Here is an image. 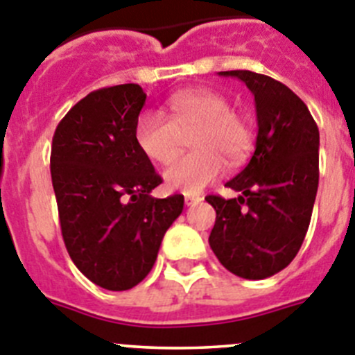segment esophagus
Masks as SVG:
<instances>
[{"instance_id":"1","label":"esophagus","mask_w":355,"mask_h":355,"mask_svg":"<svg viewBox=\"0 0 355 355\" xmlns=\"http://www.w3.org/2000/svg\"><path fill=\"white\" fill-rule=\"evenodd\" d=\"M201 200H203L201 196H191V194H187V196H185V205L193 207V205H196V203H200Z\"/></svg>"}]
</instances>
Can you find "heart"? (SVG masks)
<instances>
[{
	"instance_id": "1",
	"label": "heart",
	"mask_w": 355,
	"mask_h": 355,
	"mask_svg": "<svg viewBox=\"0 0 355 355\" xmlns=\"http://www.w3.org/2000/svg\"><path fill=\"white\" fill-rule=\"evenodd\" d=\"M168 116L145 111L136 122L134 138L139 150L157 164H170L182 148V136H191L193 154L178 159L164 171L166 187L196 194L230 166L242 162L253 143V129L233 111L232 102L219 92L185 90L171 95Z\"/></svg>"
}]
</instances>
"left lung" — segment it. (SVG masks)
Wrapping results in <instances>:
<instances>
[{"label":"left lung","mask_w":355,"mask_h":355,"mask_svg":"<svg viewBox=\"0 0 355 355\" xmlns=\"http://www.w3.org/2000/svg\"><path fill=\"white\" fill-rule=\"evenodd\" d=\"M254 95L258 136L244 170L226 182L242 196H207L216 210L209 244L244 279L283 270L301 249L318 189L320 134L308 106L288 86L251 70H226Z\"/></svg>","instance_id":"8db88e82"}]
</instances>
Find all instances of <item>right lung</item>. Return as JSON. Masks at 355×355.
Segmentation results:
<instances>
[{
	"mask_svg": "<svg viewBox=\"0 0 355 355\" xmlns=\"http://www.w3.org/2000/svg\"><path fill=\"white\" fill-rule=\"evenodd\" d=\"M145 101L134 83L95 90L53 136L51 178L65 248L88 279L113 292L145 279L184 210L182 194L150 196L162 178L134 138Z\"/></svg>",
	"mask_w": 355,
	"mask_h": 355,
	"instance_id": "1",
	"label": "right lung"
}]
</instances>
